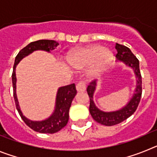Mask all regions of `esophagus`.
I'll list each match as a JSON object with an SVG mask.
<instances>
[{"mask_svg":"<svg viewBox=\"0 0 157 157\" xmlns=\"http://www.w3.org/2000/svg\"><path fill=\"white\" fill-rule=\"evenodd\" d=\"M86 83L84 82H79L76 85V90L78 92H84L86 90Z\"/></svg>","mask_w":157,"mask_h":157,"instance_id":"esophagus-1","label":"esophagus"}]
</instances>
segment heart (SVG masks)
Wrapping results in <instances>:
<instances>
[{
    "label": "heart",
    "instance_id": "heart-1",
    "mask_svg": "<svg viewBox=\"0 0 157 157\" xmlns=\"http://www.w3.org/2000/svg\"><path fill=\"white\" fill-rule=\"evenodd\" d=\"M112 57L110 50L100 45L83 48L68 57L69 64L75 69H82L94 64L89 71V77L95 78L101 74Z\"/></svg>",
    "mask_w": 157,
    "mask_h": 157
}]
</instances>
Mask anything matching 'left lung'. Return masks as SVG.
<instances>
[{
    "mask_svg": "<svg viewBox=\"0 0 157 157\" xmlns=\"http://www.w3.org/2000/svg\"><path fill=\"white\" fill-rule=\"evenodd\" d=\"M116 61L123 62L127 67L132 68L136 77V87L132 98L128 103L119 110L113 112H104L96 106L94 101V94L97 88V81L91 82L87 87V93L90 97V112L96 122L105 126H113L122 123L131 115L134 114L141 100V75L139 69V61L130 49L123 45L116 43Z\"/></svg>",
    "mask_w": 157,
    "mask_h": 157,
    "instance_id": "obj_1",
    "label": "left lung"
}]
</instances>
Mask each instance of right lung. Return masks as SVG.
Here are the masks:
<instances>
[{
  "instance_id": "add662e5",
  "label": "right lung",
  "mask_w": 157,
  "mask_h": 157,
  "mask_svg": "<svg viewBox=\"0 0 157 157\" xmlns=\"http://www.w3.org/2000/svg\"><path fill=\"white\" fill-rule=\"evenodd\" d=\"M59 45V43L54 40H38L33 41L21 49L16 56L13 66L12 72V86H13V96L16 102V109L21 116L22 120L29 127L34 131L43 134H54L67 125L69 120V109L71 102L76 95V89L75 83L68 86L59 87L57 90L56 98V105L52 114L47 119L41 121H33L23 116L16 95V67L18 63L21 61L25 56H28L34 51L43 50L50 52Z\"/></svg>"
}]
</instances>
